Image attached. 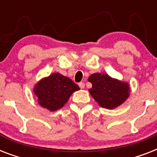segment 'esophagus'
Segmentation results:
<instances>
[{"instance_id":"1","label":"esophagus","mask_w":157,"mask_h":157,"mask_svg":"<svg viewBox=\"0 0 157 157\" xmlns=\"http://www.w3.org/2000/svg\"><path fill=\"white\" fill-rule=\"evenodd\" d=\"M78 85H79V87H80L81 89H84V87H85V83H84V82H80Z\"/></svg>"}]
</instances>
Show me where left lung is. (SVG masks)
<instances>
[{"mask_svg":"<svg viewBox=\"0 0 157 157\" xmlns=\"http://www.w3.org/2000/svg\"><path fill=\"white\" fill-rule=\"evenodd\" d=\"M88 81L92 84L90 94L99 106L107 109L118 107L129 96L128 83L112 78L107 74H92Z\"/></svg>","mask_w":157,"mask_h":157,"instance_id":"1","label":"left lung"}]
</instances>
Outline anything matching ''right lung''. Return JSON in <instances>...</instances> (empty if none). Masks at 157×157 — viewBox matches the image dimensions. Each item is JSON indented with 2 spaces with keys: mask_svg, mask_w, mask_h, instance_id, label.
Returning <instances> with one entry per match:
<instances>
[{
  "mask_svg": "<svg viewBox=\"0 0 157 157\" xmlns=\"http://www.w3.org/2000/svg\"><path fill=\"white\" fill-rule=\"evenodd\" d=\"M80 90L71 79L59 73H53L41 79L34 87V94L41 107L51 112L60 109L68 101L71 94Z\"/></svg>",
  "mask_w": 157,
  "mask_h": 157,
  "instance_id": "1",
  "label": "right lung"
}]
</instances>
